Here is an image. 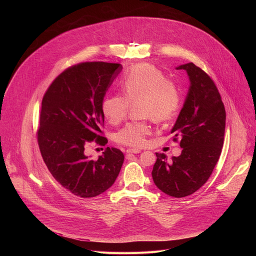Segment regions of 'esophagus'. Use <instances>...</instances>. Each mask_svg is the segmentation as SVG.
<instances>
[{
  "label": "esophagus",
  "mask_w": 256,
  "mask_h": 256,
  "mask_svg": "<svg viewBox=\"0 0 256 256\" xmlns=\"http://www.w3.org/2000/svg\"><path fill=\"white\" fill-rule=\"evenodd\" d=\"M140 152L142 151L138 150V149H128V150H126V154H138Z\"/></svg>",
  "instance_id": "34e87169"
}]
</instances>
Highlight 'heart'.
<instances>
[{
  "instance_id": "b5f03b06",
  "label": "heart",
  "mask_w": 256,
  "mask_h": 256,
  "mask_svg": "<svg viewBox=\"0 0 256 256\" xmlns=\"http://www.w3.org/2000/svg\"><path fill=\"white\" fill-rule=\"evenodd\" d=\"M124 95H108L102 102V112L112 124H118L126 116L130 104L136 105L142 118H152L155 122L172 118L180 104L177 87L163 72L151 64H140L130 70L120 82ZM151 126L146 122H132L126 124L116 136L118 142L140 148L146 144Z\"/></svg>"
}]
</instances>
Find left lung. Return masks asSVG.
Listing matches in <instances>:
<instances>
[{
  "label": "left lung",
  "mask_w": 256,
  "mask_h": 256,
  "mask_svg": "<svg viewBox=\"0 0 256 256\" xmlns=\"http://www.w3.org/2000/svg\"><path fill=\"white\" fill-rule=\"evenodd\" d=\"M190 79V88L171 134L180 138L182 152L167 161L156 153L152 177L156 186L174 198H184L200 190L210 176L224 144L226 112L214 81L192 62L180 64Z\"/></svg>",
  "instance_id": "obj_1"
}]
</instances>
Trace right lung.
Here are the masks:
<instances>
[{"label": "right lung", "mask_w": 256, "mask_h": 256, "mask_svg": "<svg viewBox=\"0 0 256 256\" xmlns=\"http://www.w3.org/2000/svg\"><path fill=\"white\" fill-rule=\"evenodd\" d=\"M120 64L104 62L72 66L56 78L42 102L38 138L42 156L58 184L81 198H94L110 188L120 174L124 156L107 147L98 159L85 154L102 136V102L122 72Z\"/></svg>", "instance_id": "add662e5"}]
</instances>
